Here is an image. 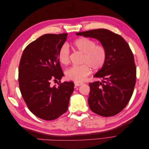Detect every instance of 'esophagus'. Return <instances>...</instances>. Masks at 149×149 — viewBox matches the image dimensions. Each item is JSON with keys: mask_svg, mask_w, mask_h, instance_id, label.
Listing matches in <instances>:
<instances>
[{"mask_svg": "<svg viewBox=\"0 0 149 149\" xmlns=\"http://www.w3.org/2000/svg\"><path fill=\"white\" fill-rule=\"evenodd\" d=\"M74 86H75L76 87L79 86H81V85L83 84V83H81V82H74Z\"/></svg>", "mask_w": 149, "mask_h": 149, "instance_id": "esophagus-1", "label": "esophagus"}]
</instances>
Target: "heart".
Wrapping results in <instances>:
<instances>
[{
  "label": "heart",
  "mask_w": 149,
  "mask_h": 149,
  "mask_svg": "<svg viewBox=\"0 0 149 149\" xmlns=\"http://www.w3.org/2000/svg\"><path fill=\"white\" fill-rule=\"evenodd\" d=\"M74 48L83 53L81 65L73 66L65 71L68 79L81 82L84 81L91 73V70L97 71L104 66L106 58V49L102 45L96 44L94 40L88 37H81L74 42ZM70 52L68 46L63 44L58 53V58L60 63L67 65L70 62Z\"/></svg>",
  "instance_id": "heart-1"
}]
</instances>
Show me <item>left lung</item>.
Listing matches in <instances>:
<instances>
[{"mask_svg": "<svg viewBox=\"0 0 149 149\" xmlns=\"http://www.w3.org/2000/svg\"><path fill=\"white\" fill-rule=\"evenodd\" d=\"M94 38L106 49V63L94 77L102 82L90 83L88 104L98 115L110 117L118 114L127 105L136 81V67L128 43L120 35L99 29L76 33Z\"/></svg>", "mask_w": 149, "mask_h": 149, "instance_id": "1", "label": "left lung"}]
</instances>
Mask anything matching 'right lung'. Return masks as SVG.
Here are the masks:
<instances>
[{"instance_id": "obj_1", "label": "right lung", "mask_w": 149, "mask_h": 149, "mask_svg": "<svg viewBox=\"0 0 149 149\" xmlns=\"http://www.w3.org/2000/svg\"><path fill=\"white\" fill-rule=\"evenodd\" d=\"M67 33L45 34L28 45L19 68L22 96L29 110L38 118L52 120L67 111L74 90L73 82L61 83L63 73L58 58ZM59 80L58 86L51 82Z\"/></svg>"}]
</instances>
